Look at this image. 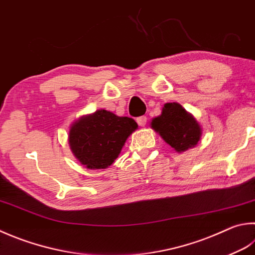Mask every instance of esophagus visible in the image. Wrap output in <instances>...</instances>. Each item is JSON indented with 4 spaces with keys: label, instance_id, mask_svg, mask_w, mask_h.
I'll return each instance as SVG.
<instances>
[{
    "label": "esophagus",
    "instance_id": "1",
    "mask_svg": "<svg viewBox=\"0 0 255 255\" xmlns=\"http://www.w3.org/2000/svg\"><path fill=\"white\" fill-rule=\"evenodd\" d=\"M146 121H147V119H146V117H138L137 119H136V122H137V124L140 127H144L146 124Z\"/></svg>",
    "mask_w": 255,
    "mask_h": 255
}]
</instances>
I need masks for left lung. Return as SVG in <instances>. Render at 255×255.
I'll use <instances>...</instances> for the list:
<instances>
[{
	"mask_svg": "<svg viewBox=\"0 0 255 255\" xmlns=\"http://www.w3.org/2000/svg\"><path fill=\"white\" fill-rule=\"evenodd\" d=\"M151 127L176 152L195 146L202 133L196 120L179 103H166L160 117L152 120Z\"/></svg>",
	"mask_w": 255,
	"mask_h": 255,
	"instance_id": "1",
	"label": "left lung"
}]
</instances>
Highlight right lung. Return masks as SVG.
<instances>
[{"instance_id":"obj_1","label":"right lung","mask_w":255,"mask_h":255,"mask_svg":"<svg viewBox=\"0 0 255 255\" xmlns=\"http://www.w3.org/2000/svg\"><path fill=\"white\" fill-rule=\"evenodd\" d=\"M136 128L131 118L99 110L71 127L70 147L88 169H105L119 156L127 138Z\"/></svg>"}]
</instances>
